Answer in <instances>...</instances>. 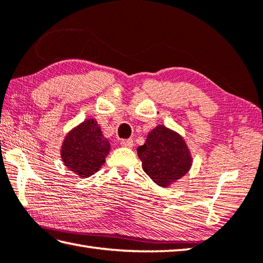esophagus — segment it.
Listing matches in <instances>:
<instances>
[{
    "label": "esophagus",
    "mask_w": 263,
    "mask_h": 263,
    "mask_svg": "<svg viewBox=\"0 0 263 263\" xmlns=\"http://www.w3.org/2000/svg\"><path fill=\"white\" fill-rule=\"evenodd\" d=\"M121 145L125 146V147H133L134 141L132 140V138H128V140H122L121 141Z\"/></svg>",
    "instance_id": "esophagus-1"
}]
</instances>
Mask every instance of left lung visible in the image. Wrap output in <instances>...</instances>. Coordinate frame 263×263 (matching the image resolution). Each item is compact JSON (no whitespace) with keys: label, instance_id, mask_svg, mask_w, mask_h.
<instances>
[{"label":"left lung","instance_id":"8db88e82","mask_svg":"<svg viewBox=\"0 0 263 263\" xmlns=\"http://www.w3.org/2000/svg\"><path fill=\"white\" fill-rule=\"evenodd\" d=\"M142 168L157 185L170 187L190 171L193 158L186 142L177 132L158 125L137 147Z\"/></svg>","mask_w":263,"mask_h":263}]
</instances>
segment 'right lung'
Instances as JSON below:
<instances>
[{
    "label": "right lung",
    "instance_id": "1",
    "mask_svg": "<svg viewBox=\"0 0 263 263\" xmlns=\"http://www.w3.org/2000/svg\"><path fill=\"white\" fill-rule=\"evenodd\" d=\"M111 151L96 119H86L68 132L61 146V158L78 177L87 178L100 171Z\"/></svg>",
    "mask_w": 263,
    "mask_h": 263
}]
</instances>
